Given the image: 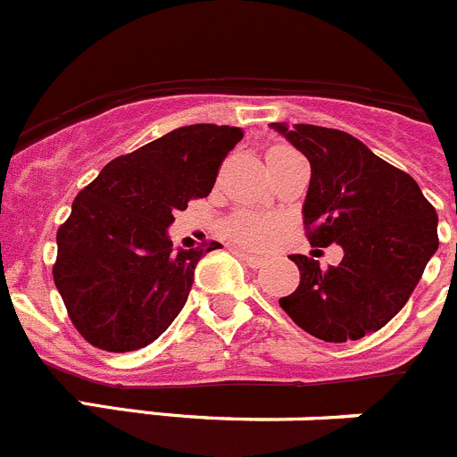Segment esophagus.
<instances>
[{"mask_svg":"<svg viewBox=\"0 0 457 457\" xmlns=\"http://www.w3.org/2000/svg\"><path fill=\"white\" fill-rule=\"evenodd\" d=\"M236 253H237V256H240V258H245V261H247V263L252 265V268H263V265L268 263V258L256 256V253L247 252V249H236Z\"/></svg>","mask_w":457,"mask_h":457,"instance_id":"34e87169","label":"esophagus"}]
</instances>
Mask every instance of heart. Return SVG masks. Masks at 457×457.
<instances>
[{
    "label": "heart",
    "instance_id": "obj_1",
    "mask_svg": "<svg viewBox=\"0 0 457 457\" xmlns=\"http://www.w3.org/2000/svg\"><path fill=\"white\" fill-rule=\"evenodd\" d=\"M281 153H290V148L274 146L268 151V157L281 155ZM277 221L263 215H253V212H237L226 224L228 236L240 242V245H247V247H268L270 242L274 240V236H277Z\"/></svg>",
    "mask_w": 457,
    "mask_h": 457
}]
</instances>
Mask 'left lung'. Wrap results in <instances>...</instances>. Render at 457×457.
I'll use <instances>...</instances> for the list:
<instances>
[{"label":"left lung","instance_id":"obj_1","mask_svg":"<svg viewBox=\"0 0 457 457\" xmlns=\"http://www.w3.org/2000/svg\"><path fill=\"white\" fill-rule=\"evenodd\" d=\"M311 164L306 237L341 245L343 261L320 268L302 253L300 286L278 304L311 337L357 341L378 332L410 300L439 247L437 212L410 173L391 167L353 135L320 125L270 123Z\"/></svg>","mask_w":457,"mask_h":457}]
</instances>
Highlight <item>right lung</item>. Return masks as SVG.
Masks as SVG:
<instances>
[{
    "mask_svg": "<svg viewBox=\"0 0 457 457\" xmlns=\"http://www.w3.org/2000/svg\"><path fill=\"white\" fill-rule=\"evenodd\" d=\"M240 128L196 123L120 155L72 201L56 233L54 284L72 325L107 353L146 348L179 316L215 249H173V212L208 196Z\"/></svg>",
    "mask_w": 457,
    "mask_h": 457,
    "instance_id": "right-lung-1",
    "label": "right lung"
}]
</instances>
